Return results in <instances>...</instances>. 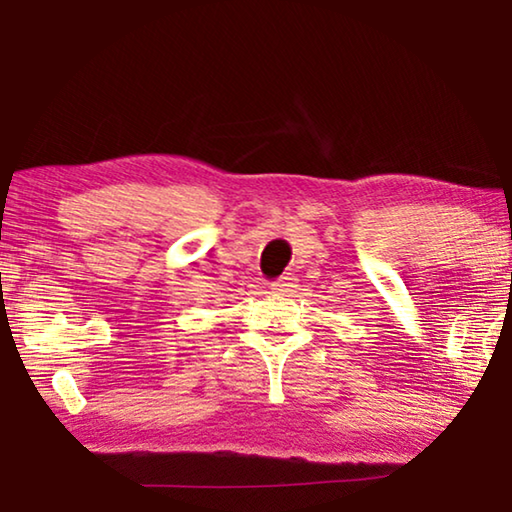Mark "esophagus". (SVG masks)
Segmentation results:
<instances>
[{"label": "esophagus", "instance_id": "34e87169", "mask_svg": "<svg viewBox=\"0 0 512 512\" xmlns=\"http://www.w3.org/2000/svg\"><path fill=\"white\" fill-rule=\"evenodd\" d=\"M270 288H273V293H277V295H290L297 288V277L288 273L284 277H279L277 282L270 284Z\"/></svg>", "mask_w": 512, "mask_h": 512}]
</instances>
